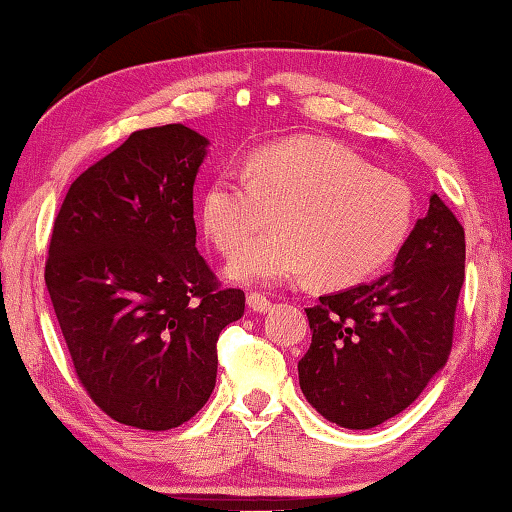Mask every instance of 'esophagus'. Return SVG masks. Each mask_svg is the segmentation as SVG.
Instances as JSON below:
<instances>
[{"label": "esophagus", "instance_id": "1", "mask_svg": "<svg viewBox=\"0 0 512 512\" xmlns=\"http://www.w3.org/2000/svg\"><path fill=\"white\" fill-rule=\"evenodd\" d=\"M246 302H248V307L253 309V311H257V314H264V311H271V307H273V302L268 300L266 296H262V293H248V298H246Z\"/></svg>", "mask_w": 512, "mask_h": 512}]
</instances>
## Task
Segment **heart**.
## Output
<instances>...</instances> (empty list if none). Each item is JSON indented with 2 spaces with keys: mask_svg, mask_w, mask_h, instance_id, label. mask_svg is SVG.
Returning a JSON list of instances; mask_svg holds the SVG:
<instances>
[{
  "mask_svg": "<svg viewBox=\"0 0 512 512\" xmlns=\"http://www.w3.org/2000/svg\"><path fill=\"white\" fill-rule=\"evenodd\" d=\"M274 212L276 230L247 241ZM203 228L216 248L235 255L228 275L241 282L311 280L350 289L381 271L413 223V196L393 173L320 137L262 146L244 173L221 171L201 201Z\"/></svg>",
  "mask_w": 512,
  "mask_h": 512,
  "instance_id": "obj_1",
  "label": "heart"
}]
</instances>
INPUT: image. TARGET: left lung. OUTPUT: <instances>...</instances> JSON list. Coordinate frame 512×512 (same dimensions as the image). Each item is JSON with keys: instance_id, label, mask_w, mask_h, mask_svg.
Here are the masks:
<instances>
[{"instance_id": "obj_1", "label": "left lung", "mask_w": 512, "mask_h": 512, "mask_svg": "<svg viewBox=\"0 0 512 512\" xmlns=\"http://www.w3.org/2000/svg\"><path fill=\"white\" fill-rule=\"evenodd\" d=\"M463 282L465 230L431 194L391 273L305 309L314 332L298 363L307 402L345 429L402 413L447 363Z\"/></svg>"}]
</instances>
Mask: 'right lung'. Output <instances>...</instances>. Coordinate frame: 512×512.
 I'll use <instances>...</instances> for the list:
<instances>
[{"label":"right lung","mask_w":512,"mask_h":512,"mask_svg":"<svg viewBox=\"0 0 512 512\" xmlns=\"http://www.w3.org/2000/svg\"><path fill=\"white\" fill-rule=\"evenodd\" d=\"M207 142L167 124L135 131L74 180L45 266L76 377L112 420L187 422L216 384V341L244 316L196 250L194 183Z\"/></svg>","instance_id":"right-lung-1"}]
</instances>
